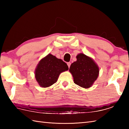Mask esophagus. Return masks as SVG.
<instances>
[{
	"label": "esophagus",
	"mask_w": 129,
	"mask_h": 129,
	"mask_svg": "<svg viewBox=\"0 0 129 129\" xmlns=\"http://www.w3.org/2000/svg\"><path fill=\"white\" fill-rule=\"evenodd\" d=\"M67 65H68V67L70 68V65H71V62H67Z\"/></svg>",
	"instance_id": "esophagus-1"
}]
</instances>
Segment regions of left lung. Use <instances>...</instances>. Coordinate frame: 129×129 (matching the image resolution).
<instances>
[{
  "mask_svg": "<svg viewBox=\"0 0 129 129\" xmlns=\"http://www.w3.org/2000/svg\"><path fill=\"white\" fill-rule=\"evenodd\" d=\"M76 59L69 69L74 83L84 88H89L97 79L99 68L92 59L83 53L79 54Z\"/></svg>",
  "mask_w": 129,
  "mask_h": 129,
  "instance_id": "left-lung-1",
  "label": "left lung"
}]
</instances>
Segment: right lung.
<instances>
[{"label": "right lung", "mask_w": 129, "mask_h": 129, "mask_svg": "<svg viewBox=\"0 0 129 129\" xmlns=\"http://www.w3.org/2000/svg\"><path fill=\"white\" fill-rule=\"evenodd\" d=\"M69 69L61 59L49 54L39 61L35 71V77L39 85L47 87L55 83L60 74Z\"/></svg>", "instance_id": "right-lung-1"}]
</instances>
